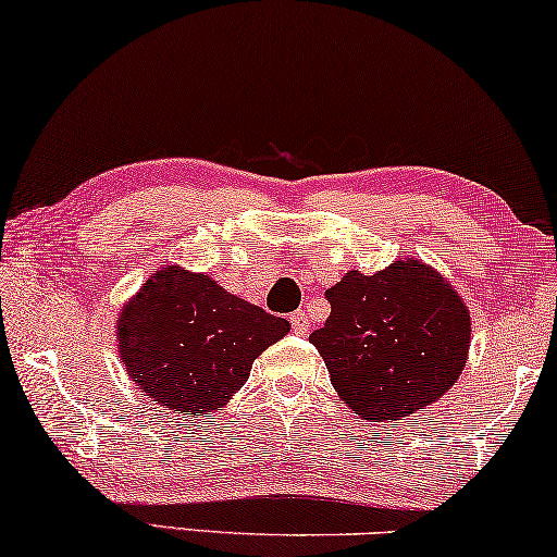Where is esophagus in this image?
I'll return each mask as SVG.
<instances>
[{
    "label": "esophagus",
    "instance_id": "obj_1",
    "mask_svg": "<svg viewBox=\"0 0 557 557\" xmlns=\"http://www.w3.org/2000/svg\"><path fill=\"white\" fill-rule=\"evenodd\" d=\"M289 322H293V330H295V334H299V337H305V334L310 332V317H307V312H302V310L293 312Z\"/></svg>",
    "mask_w": 557,
    "mask_h": 557
}]
</instances>
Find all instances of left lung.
Returning a JSON list of instances; mask_svg holds the SVG:
<instances>
[{"mask_svg": "<svg viewBox=\"0 0 557 557\" xmlns=\"http://www.w3.org/2000/svg\"><path fill=\"white\" fill-rule=\"evenodd\" d=\"M332 312L310 342L344 404L399 421L441 399L461 376L471 314L448 280L419 260L364 275L349 270L324 293Z\"/></svg>", "mask_w": 557, "mask_h": 557, "instance_id": "8db88e82", "label": "left lung"}]
</instances>
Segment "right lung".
Returning <instances> with one entry per match:
<instances>
[{
	"mask_svg": "<svg viewBox=\"0 0 557 557\" xmlns=\"http://www.w3.org/2000/svg\"><path fill=\"white\" fill-rule=\"evenodd\" d=\"M128 376L175 413L215 411L289 322L225 293L213 277L168 264L123 307L116 324Z\"/></svg>",
	"mask_w": 557,
	"mask_h": 557,
	"instance_id": "obj_1",
	"label": "right lung"
}]
</instances>
